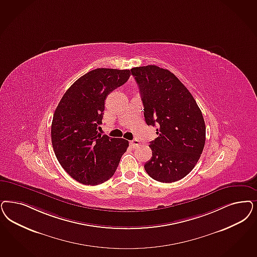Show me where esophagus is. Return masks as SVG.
<instances>
[{
	"mask_svg": "<svg viewBox=\"0 0 257 257\" xmlns=\"http://www.w3.org/2000/svg\"><path fill=\"white\" fill-rule=\"evenodd\" d=\"M139 145H140V142L138 140H133L132 142H130V146L132 148H137V147H139Z\"/></svg>",
	"mask_w": 257,
	"mask_h": 257,
	"instance_id": "esophagus-1",
	"label": "esophagus"
}]
</instances>
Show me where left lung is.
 Here are the masks:
<instances>
[{"label":"left lung","mask_w":257,"mask_h":257,"mask_svg":"<svg viewBox=\"0 0 257 257\" xmlns=\"http://www.w3.org/2000/svg\"><path fill=\"white\" fill-rule=\"evenodd\" d=\"M139 84L144 117L158 126L159 137L151 142L152 159L144 169L152 178L172 183L194 169L202 154L206 126L201 110L177 77L157 65L131 69Z\"/></svg>","instance_id":"1"}]
</instances>
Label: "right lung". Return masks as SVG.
<instances>
[{
	"mask_svg": "<svg viewBox=\"0 0 257 257\" xmlns=\"http://www.w3.org/2000/svg\"><path fill=\"white\" fill-rule=\"evenodd\" d=\"M131 70L97 68L76 80L55 110L54 152L62 168L78 182L98 185L113 177L129 142L101 136L104 100L130 77Z\"/></svg>",
	"mask_w": 257,
	"mask_h": 257,
	"instance_id": "obj_1",
	"label": "right lung"
}]
</instances>
